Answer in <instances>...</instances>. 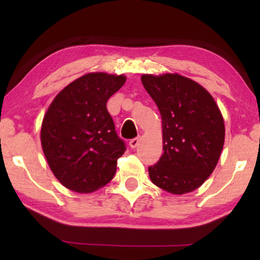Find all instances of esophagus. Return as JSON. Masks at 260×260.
I'll return each instance as SVG.
<instances>
[{
    "mask_svg": "<svg viewBox=\"0 0 260 260\" xmlns=\"http://www.w3.org/2000/svg\"><path fill=\"white\" fill-rule=\"evenodd\" d=\"M140 141H141V139H140V138H135V139H132V140L129 141V147H131L132 149H135L136 147H138V146H139Z\"/></svg>",
    "mask_w": 260,
    "mask_h": 260,
    "instance_id": "34e87169",
    "label": "esophagus"
}]
</instances>
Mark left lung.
<instances>
[{"label":"left lung","instance_id":"obj_1","mask_svg":"<svg viewBox=\"0 0 260 260\" xmlns=\"http://www.w3.org/2000/svg\"><path fill=\"white\" fill-rule=\"evenodd\" d=\"M144 88L161 116L162 155L149 166L153 184L175 195L204 183L217 166L223 142L221 112L205 88L178 73L143 74Z\"/></svg>","mask_w":260,"mask_h":260}]
</instances>
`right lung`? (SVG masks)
Returning <instances> with one entry per match:
<instances>
[{
    "label": "right lung",
    "instance_id": "1",
    "mask_svg": "<svg viewBox=\"0 0 260 260\" xmlns=\"http://www.w3.org/2000/svg\"><path fill=\"white\" fill-rule=\"evenodd\" d=\"M125 76L88 73L59 91L41 126V144L50 170L70 190L87 193L111 181L125 142L114 131L107 102Z\"/></svg>",
    "mask_w": 260,
    "mask_h": 260
}]
</instances>
